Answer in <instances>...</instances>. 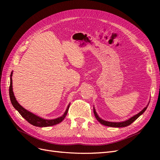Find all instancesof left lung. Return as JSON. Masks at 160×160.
Segmentation results:
<instances>
[{
  "instance_id": "obj_1",
  "label": "left lung",
  "mask_w": 160,
  "mask_h": 160,
  "mask_svg": "<svg viewBox=\"0 0 160 160\" xmlns=\"http://www.w3.org/2000/svg\"><path fill=\"white\" fill-rule=\"evenodd\" d=\"M149 103H148V105H146V108H144L141 111H140L139 113H138V114L133 115V117L130 118L129 119L125 120V121H123V122H108V121H105V120H103L101 119L99 116L98 115V114L97 113L96 111H95V108L93 107V113H94V115L95 116V118L97 119V120L98 121V122L101 123L102 125H105V126H108V127H112V128H123V127H127L128 126V125H129L130 124H132L134 121L136 120L140 115H142L145 111H146V109L148 108V105H149Z\"/></svg>"
}]
</instances>
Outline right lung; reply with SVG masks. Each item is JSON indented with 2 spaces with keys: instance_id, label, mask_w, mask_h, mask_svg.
Masks as SVG:
<instances>
[{
  "instance_id": "right-lung-1",
  "label": "right lung",
  "mask_w": 160,
  "mask_h": 160,
  "mask_svg": "<svg viewBox=\"0 0 160 160\" xmlns=\"http://www.w3.org/2000/svg\"><path fill=\"white\" fill-rule=\"evenodd\" d=\"M12 72L13 71L11 72V83H10V87H9V95H10V99L12 106L15 108L16 110L18 111V113L21 115V116L23 118H25L28 123L32 124V125H35V126L40 127V128L49 127V126H52V125H57L58 123H61L62 121L64 119V118L66 117V115L67 114V112H68L70 103L69 104L68 106H67L66 111H65L63 115H61L59 118H57L56 119H46L44 118H42L39 117V116L32 113V112H31V111H28L23 107H22V106L18 103V101H17L15 96H14L13 93L12 80Z\"/></svg>"
}]
</instances>
